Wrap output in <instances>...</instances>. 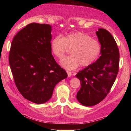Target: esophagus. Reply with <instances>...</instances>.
I'll return each instance as SVG.
<instances>
[{"label":"esophagus","mask_w":131,"mask_h":131,"mask_svg":"<svg viewBox=\"0 0 131 131\" xmlns=\"http://www.w3.org/2000/svg\"><path fill=\"white\" fill-rule=\"evenodd\" d=\"M67 74H68V77H71V74H72L71 72L69 71H67Z\"/></svg>","instance_id":"1"}]
</instances>
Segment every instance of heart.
<instances>
[{
  "label": "heart",
  "mask_w": 131,
  "mask_h": 131,
  "mask_svg": "<svg viewBox=\"0 0 131 131\" xmlns=\"http://www.w3.org/2000/svg\"><path fill=\"white\" fill-rule=\"evenodd\" d=\"M50 49L57 58L61 59L69 49H71L72 55L64 57L60 61L65 69H76L79 64L88 67L92 64L99 57L102 50L100 42L92 39L91 36L84 32L70 33L62 37L57 36L51 40Z\"/></svg>",
  "instance_id": "1"
}]
</instances>
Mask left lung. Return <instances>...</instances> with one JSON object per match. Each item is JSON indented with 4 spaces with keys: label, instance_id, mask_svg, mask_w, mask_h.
<instances>
[{
    "label": "left lung",
    "instance_id": "1",
    "mask_svg": "<svg viewBox=\"0 0 131 131\" xmlns=\"http://www.w3.org/2000/svg\"><path fill=\"white\" fill-rule=\"evenodd\" d=\"M96 34L101 44V56L76 75L81 85L76 98L87 106L98 104L106 97L119 70V52L114 37L103 28H99Z\"/></svg>",
    "mask_w": 131,
    "mask_h": 131
}]
</instances>
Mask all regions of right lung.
<instances>
[{
  "label": "right lung",
  "instance_id": "obj_1",
  "mask_svg": "<svg viewBox=\"0 0 131 131\" xmlns=\"http://www.w3.org/2000/svg\"><path fill=\"white\" fill-rule=\"evenodd\" d=\"M52 27L32 23L15 36L9 64L15 83L25 99L37 104L51 99L54 88L67 78L52 55Z\"/></svg>",
  "mask_w": 131,
  "mask_h": 131
}]
</instances>
